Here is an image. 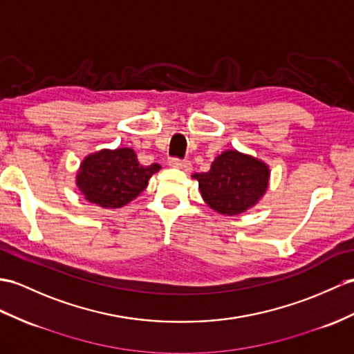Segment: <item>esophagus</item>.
<instances>
[{
  "label": "esophagus",
  "mask_w": 354,
  "mask_h": 354,
  "mask_svg": "<svg viewBox=\"0 0 354 354\" xmlns=\"http://www.w3.org/2000/svg\"><path fill=\"white\" fill-rule=\"evenodd\" d=\"M169 167H172V168H178V169H183V171H186V172H189V171L192 169L191 162L182 160V159H177V158H174V159H169Z\"/></svg>",
  "instance_id": "34e87169"
}]
</instances>
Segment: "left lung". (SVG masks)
<instances>
[{
    "mask_svg": "<svg viewBox=\"0 0 354 354\" xmlns=\"http://www.w3.org/2000/svg\"><path fill=\"white\" fill-rule=\"evenodd\" d=\"M203 200L214 212L227 216L245 213L258 204L269 187L267 163L237 150L222 151L210 171L194 174Z\"/></svg>",
    "mask_w": 354,
    "mask_h": 354,
    "instance_id": "1",
    "label": "left lung"
}]
</instances>
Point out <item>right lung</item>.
Returning <instances> with one entry per match:
<instances>
[{
	"label": "right lung",
	"mask_w": 354,
	"mask_h": 354,
	"mask_svg": "<svg viewBox=\"0 0 354 354\" xmlns=\"http://www.w3.org/2000/svg\"><path fill=\"white\" fill-rule=\"evenodd\" d=\"M159 169V163L141 165L131 147L103 149L81 162L76 186L88 203L103 209H120L135 200Z\"/></svg>",
	"instance_id": "obj_1"
}]
</instances>
